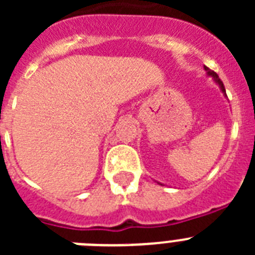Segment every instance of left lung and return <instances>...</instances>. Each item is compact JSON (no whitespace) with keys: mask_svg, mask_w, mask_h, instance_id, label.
Instances as JSON below:
<instances>
[{"mask_svg":"<svg viewBox=\"0 0 255 255\" xmlns=\"http://www.w3.org/2000/svg\"><path fill=\"white\" fill-rule=\"evenodd\" d=\"M204 69H206V71H207V74H208V75L213 76V79H215V82L217 83L218 85H220L221 91H222V92H224L225 94H226V91H225V87H224V83H222V80H221V79L218 78V75H217V74H216L215 71H213V70H209L208 67H206V66H204Z\"/></svg>","mask_w":255,"mask_h":255,"instance_id":"1","label":"left lung"}]
</instances>
